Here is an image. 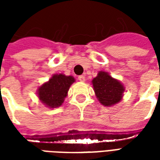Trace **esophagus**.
I'll return each mask as SVG.
<instances>
[{"mask_svg": "<svg viewBox=\"0 0 160 160\" xmlns=\"http://www.w3.org/2000/svg\"><path fill=\"white\" fill-rule=\"evenodd\" d=\"M78 80H80V82H84L86 80V77L84 76V75H80V76L78 77Z\"/></svg>", "mask_w": 160, "mask_h": 160, "instance_id": "esophagus-1", "label": "esophagus"}]
</instances>
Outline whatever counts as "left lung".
Returning <instances> with one entry per match:
<instances>
[{
	"label": "left lung",
	"mask_w": 160,
	"mask_h": 160,
	"mask_svg": "<svg viewBox=\"0 0 160 160\" xmlns=\"http://www.w3.org/2000/svg\"><path fill=\"white\" fill-rule=\"evenodd\" d=\"M94 92L102 105L111 107L119 103L125 91L123 84L105 71H99L92 80Z\"/></svg>",
	"instance_id": "left-lung-1"
}]
</instances>
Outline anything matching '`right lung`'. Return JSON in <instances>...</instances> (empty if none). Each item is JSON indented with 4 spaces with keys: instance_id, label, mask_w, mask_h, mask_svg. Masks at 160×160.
<instances>
[{
    "instance_id": "add662e5",
    "label": "right lung",
    "mask_w": 160,
    "mask_h": 160,
    "mask_svg": "<svg viewBox=\"0 0 160 160\" xmlns=\"http://www.w3.org/2000/svg\"><path fill=\"white\" fill-rule=\"evenodd\" d=\"M73 82H75V79L71 75L55 73L48 81L38 88V97L46 107L49 109L59 107L63 104Z\"/></svg>"
}]
</instances>
